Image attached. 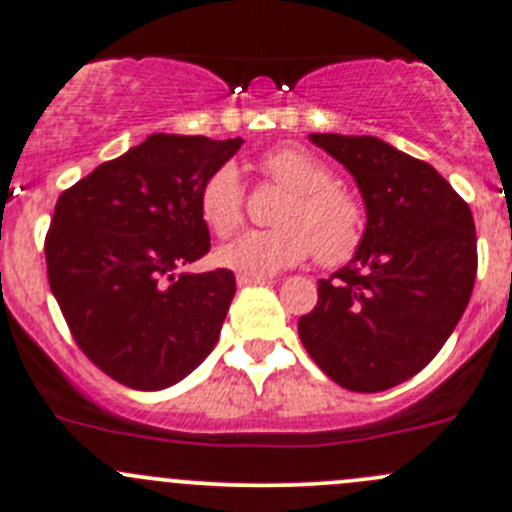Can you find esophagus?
Returning a JSON list of instances; mask_svg holds the SVG:
<instances>
[{
    "instance_id": "obj_1",
    "label": "esophagus",
    "mask_w": 512,
    "mask_h": 512,
    "mask_svg": "<svg viewBox=\"0 0 512 512\" xmlns=\"http://www.w3.org/2000/svg\"><path fill=\"white\" fill-rule=\"evenodd\" d=\"M267 282H272V277H267V275H245V272H240V275H237V285H240V287L267 285Z\"/></svg>"
}]
</instances>
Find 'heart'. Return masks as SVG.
<instances>
[{"instance_id":"obj_1","label":"heart","mask_w":512,"mask_h":512,"mask_svg":"<svg viewBox=\"0 0 512 512\" xmlns=\"http://www.w3.org/2000/svg\"><path fill=\"white\" fill-rule=\"evenodd\" d=\"M262 168L292 193L280 215L282 227L250 230L227 242L218 252L220 262L245 275H275L309 260L314 252L324 265L347 262L364 237V213L347 190L334 185L332 170L297 146L267 153ZM200 210L220 237L232 235L242 225L245 190L235 165H220L205 180Z\"/></svg>"}]
</instances>
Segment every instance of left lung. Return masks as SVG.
<instances>
[{"instance_id": "8db88e82", "label": "left lung", "mask_w": 512, "mask_h": 512, "mask_svg": "<svg viewBox=\"0 0 512 512\" xmlns=\"http://www.w3.org/2000/svg\"><path fill=\"white\" fill-rule=\"evenodd\" d=\"M309 141L354 175L366 227L352 260L317 282L299 339L344 389L386 391L441 352L466 312L478 270L471 208L433 165L379 138Z\"/></svg>"}]
</instances>
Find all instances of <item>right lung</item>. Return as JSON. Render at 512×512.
I'll return each mask as SVG.
<instances>
[{
    "instance_id": "1",
    "label": "right lung",
    "mask_w": 512,
    "mask_h": 512,
    "mask_svg": "<svg viewBox=\"0 0 512 512\" xmlns=\"http://www.w3.org/2000/svg\"><path fill=\"white\" fill-rule=\"evenodd\" d=\"M240 146L153 133L56 200L51 292L81 352L118 384L168 389L218 344L235 275L175 272L210 250L200 190Z\"/></svg>"
}]
</instances>
